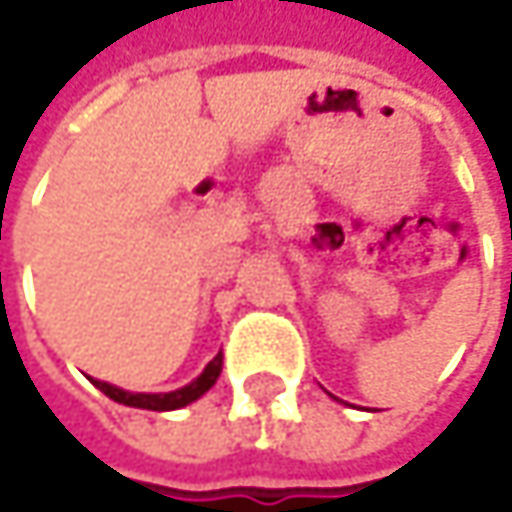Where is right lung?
I'll list each match as a JSON object with an SVG mask.
<instances>
[{
  "mask_svg": "<svg viewBox=\"0 0 512 512\" xmlns=\"http://www.w3.org/2000/svg\"><path fill=\"white\" fill-rule=\"evenodd\" d=\"M222 373V353L213 358L204 373L198 379H192L189 385L177 388V391H168V394H133V391H124L118 385H109V382H100V379H91L106 397H112L115 403H124V406H133V409H151V412H171V409H183L189 403H195L201 394H207L216 379Z\"/></svg>",
  "mask_w": 512,
  "mask_h": 512,
  "instance_id": "obj_1",
  "label": "right lung"
}]
</instances>
